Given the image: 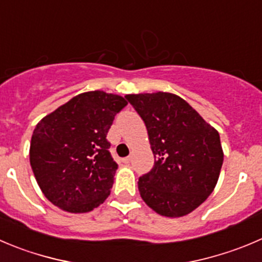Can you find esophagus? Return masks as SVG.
Masks as SVG:
<instances>
[{
    "label": "esophagus",
    "instance_id": "1",
    "mask_svg": "<svg viewBox=\"0 0 262 262\" xmlns=\"http://www.w3.org/2000/svg\"><path fill=\"white\" fill-rule=\"evenodd\" d=\"M131 159H133L131 157H126V158L122 159V162H123V163H126V164H128L129 162H131Z\"/></svg>",
    "mask_w": 262,
    "mask_h": 262
}]
</instances>
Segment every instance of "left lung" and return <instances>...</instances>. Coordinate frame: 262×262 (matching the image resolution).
<instances>
[{
    "mask_svg": "<svg viewBox=\"0 0 262 262\" xmlns=\"http://www.w3.org/2000/svg\"><path fill=\"white\" fill-rule=\"evenodd\" d=\"M124 98L143 118L154 154L153 168L139 179L141 198L166 217L188 215L217 184L224 161L220 135L175 94Z\"/></svg>",
    "mask_w": 262,
    "mask_h": 262,
    "instance_id": "left-lung-1",
    "label": "left lung"
}]
</instances>
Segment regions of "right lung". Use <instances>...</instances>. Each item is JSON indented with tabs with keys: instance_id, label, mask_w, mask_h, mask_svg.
<instances>
[{
	"instance_id": "right-lung-1",
	"label": "right lung",
	"mask_w": 262,
	"mask_h": 262,
	"mask_svg": "<svg viewBox=\"0 0 262 262\" xmlns=\"http://www.w3.org/2000/svg\"><path fill=\"white\" fill-rule=\"evenodd\" d=\"M126 105L119 95L83 92L37 123L29 161L42 193L56 207L84 213L108 198L118 164L106 135Z\"/></svg>"
}]
</instances>
